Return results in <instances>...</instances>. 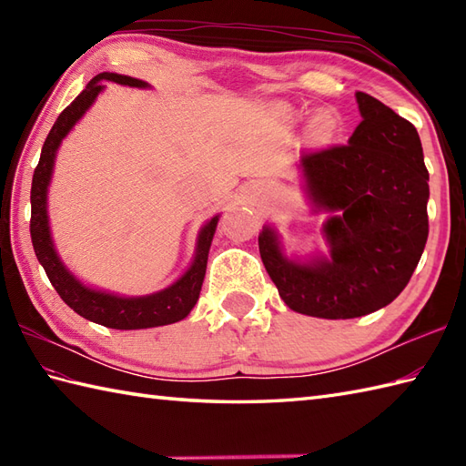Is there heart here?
Masks as SVG:
<instances>
[{"mask_svg": "<svg viewBox=\"0 0 466 466\" xmlns=\"http://www.w3.org/2000/svg\"><path fill=\"white\" fill-rule=\"evenodd\" d=\"M329 127H330L329 116H326V114H320V116H316V117H314V122H312V130H314L316 134H326V132H329Z\"/></svg>", "mask_w": 466, "mask_h": 466, "instance_id": "b5f03b06", "label": "heart"}]
</instances>
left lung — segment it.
<instances>
[{"label": "left lung", "instance_id": "1", "mask_svg": "<svg viewBox=\"0 0 466 466\" xmlns=\"http://www.w3.org/2000/svg\"><path fill=\"white\" fill-rule=\"evenodd\" d=\"M362 122L349 144L300 156L306 194L329 212V256L286 258L279 234L258 236L266 272L289 309L356 319L390 304L409 284L429 238V172L417 127L356 92Z\"/></svg>", "mask_w": 466, "mask_h": 466}]
</instances>
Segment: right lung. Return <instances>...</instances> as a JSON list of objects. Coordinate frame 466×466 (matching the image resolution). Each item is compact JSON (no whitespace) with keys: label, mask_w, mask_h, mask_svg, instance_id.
<instances>
[{"label":"right lung","mask_w":466,"mask_h":466,"mask_svg":"<svg viewBox=\"0 0 466 466\" xmlns=\"http://www.w3.org/2000/svg\"><path fill=\"white\" fill-rule=\"evenodd\" d=\"M102 80L132 87H147L146 82L136 80V77L130 76L110 72L97 74L86 86V90L57 116L56 124L52 126V130H49L44 142L42 156H39V164L35 166L32 180V198H29L32 200V220H29V232H32L34 250L39 264L44 266L49 282H52L56 292L59 294V299L74 312L84 316L86 320H92L96 324L116 330H140L174 324L186 319L198 302L206 274L208 252H210V244L220 216H214L212 220H208L200 228V232H198L196 252L190 268L174 284L167 286V289L146 296H117L90 289V286L82 284L66 268L54 248L47 220V187L49 182H52L57 147L69 134V130L82 120V116L90 110L96 97L104 90Z\"/></svg>","instance_id":"right-lung-1"}]
</instances>
